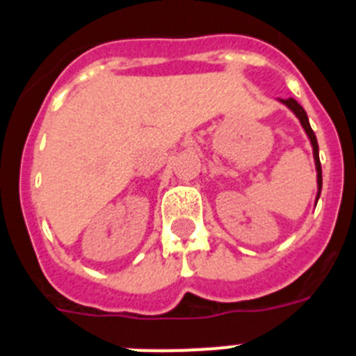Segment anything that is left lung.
<instances>
[{
  "instance_id": "obj_1",
  "label": "left lung",
  "mask_w": 356,
  "mask_h": 356,
  "mask_svg": "<svg viewBox=\"0 0 356 356\" xmlns=\"http://www.w3.org/2000/svg\"><path fill=\"white\" fill-rule=\"evenodd\" d=\"M278 102L284 103V105L287 106V108H291L292 112H294L296 118L300 119L301 127H303V130H305V134H307L308 140H310V144H312L314 162H316V171H317V196H316V205H317V200H319V196H321V188H323V171H321L319 146H317L316 134H314V130H312V128H310V122H308L307 112H305V108L300 105V103L296 102L294 97H289V99H282V97H278Z\"/></svg>"
}]
</instances>
